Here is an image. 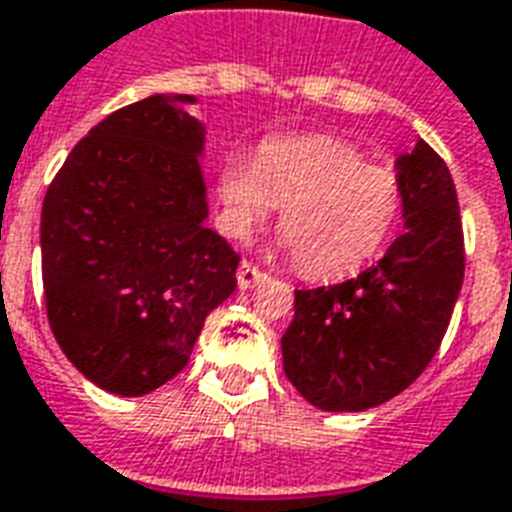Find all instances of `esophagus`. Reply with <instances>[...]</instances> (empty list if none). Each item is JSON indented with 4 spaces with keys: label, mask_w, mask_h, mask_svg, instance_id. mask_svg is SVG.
Returning <instances> with one entry per match:
<instances>
[{
    "label": "esophagus",
    "mask_w": 512,
    "mask_h": 512,
    "mask_svg": "<svg viewBox=\"0 0 512 512\" xmlns=\"http://www.w3.org/2000/svg\"><path fill=\"white\" fill-rule=\"evenodd\" d=\"M236 279H239V290H252L255 284L265 282L268 276H265V273L260 271L257 265H252L244 260V263L239 265V271H236Z\"/></svg>",
    "instance_id": "34e87169"
}]
</instances>
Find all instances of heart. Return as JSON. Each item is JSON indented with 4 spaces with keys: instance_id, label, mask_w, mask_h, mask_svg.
Listing matches in <instances>:
<instances>
[{
    "instance_id": "1",
    "label": "heart",
    "mask_w": 512,
    "mask_h": 512,
    "mask_svg": "<svg viewBox=\"0 0 512 512\" xmlns=\"http://www.w3.org/2000/svg\"><path fill=\"white\" fill-rule=\"evenodd\" d=\"M222 228L249 236L282 204V244L308 276L333 279L362 268L392 236L403 214L395 171L368 163L335 136H273L233 152L217 174Z\"/></svg>"
}]
</instances>
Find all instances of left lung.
Segmentation results:
<instances>
[{
  "label": "left lung",
  "mask_w": 512,
  "mask_h": 512,
  "mask_svg": "<svg viewBox=\"0 0 512 512\" xmlns=\"http://www.w3.org/2000/svg\"><path fill=\"white\" fill-rule=\"evenodd\" d=\"M405 233L357 279L295 290L284 373L319 411H368L416 381L440 349L464 279L451 171L427 142L397 158Z\"/></svg>",
  "instance_id": "8db88e82"
}]
</instances>
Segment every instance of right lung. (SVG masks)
Returning <instances> with one entry per match:
<instances>
[{
  "instance_id": "add662e5",
  "label": "right lung",
  "mask_w": 512,
  "mask_h": 512,
  "mask_svg": "<svg viewBox=\"0 0 512 512\" xmlns=\"http://www.w3.org/2000/svg\"><path fill=\"white\" fill-rule=\"evenodd\" d=\"M185 104L193 96L155 93L104 117L42 204L50 330L74 368L120 397L177 376L236 290L241 257L206 228L204 126Z\"/></svg>"
}]
</instances>
